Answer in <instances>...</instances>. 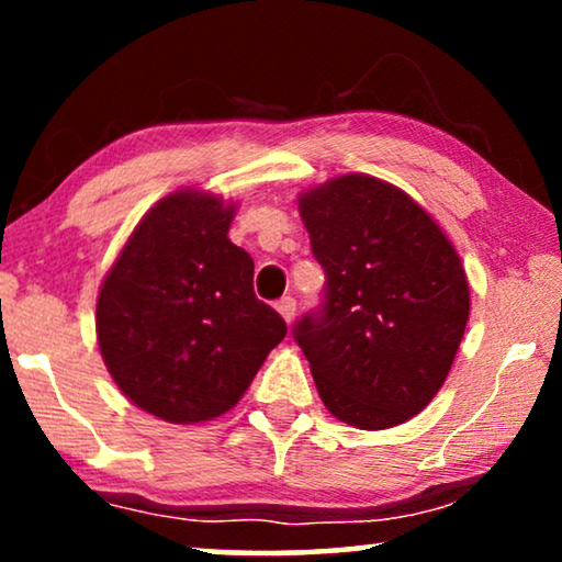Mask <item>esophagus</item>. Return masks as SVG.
I'll return each mask as SVG.
<instances>
[{"mask_svg":"<svg viewBox=\"0 0 562 562\" xmlns=\"http://www.w3.org/2000/svg\"><path fill=\"white\" fill-rule=\"evenodd\" d=\"M276 310H279V314L286 322H291L294 319V314H296V299L294 296H283V299H279V304H276Z\"/></svg>","mask_w":562,"mask_h":562,"instance_id":"1","label":"esophagus"}]
</instances>
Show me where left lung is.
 <instances>
[{
	"mask_svg": "<svg viewBox=\"0 0 562 562\" xmlns=\"http://www.w3.org/2000/svg\"><path fill=\"white\" fill-rule=\"evenodd\" d=\"M325 299L294 325L322 402L340 422L412 419L448 379L471 291L437 222L402 189L348 173L299 196Z\"/></svg>",
	"mask_w": 562,
	"mask_h": 562,
	"instance_id": "8db88e82",
	"label": "left lung"
}]
</instances>
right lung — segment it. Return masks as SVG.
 <instances>
[{
    "mask_svg": "<svg viewBox=\"0 0 562 562\" xmlns=\"http://www.w3.org/2000/svg\"><path fill=\"white\" fill-rule=\"evenodd\" d=\"M235 206L176 191L130 235L97 299L99 350L130 402L173 425L240 402L286 322L252 291V258L227 229Z\"/></svg>",
    "mask_w": 562,
    "mask_h": 562,
    "instance_id": "right-lung-1",
    "label": "right lung"
}]
</instances>
